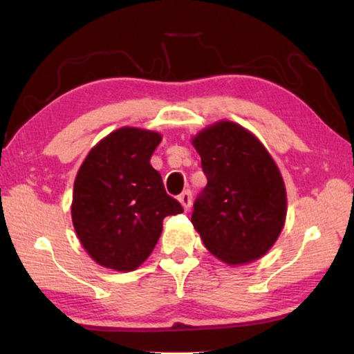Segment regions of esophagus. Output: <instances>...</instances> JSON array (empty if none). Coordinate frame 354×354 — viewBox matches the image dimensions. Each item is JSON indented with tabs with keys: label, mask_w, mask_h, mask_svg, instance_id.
<instances>
[{
	"label": "esophagus",
	"mask_w": 354,
	"mask_h": 354,
	"mask_svg": "<svg viewBox=\"0 0 354 354\" xmlns=\"http://www.w3.org/2000/svg\"><path fill=\"white\" fill-rule=\"evenodd\" d=\"M179 203H181L185 211H189L190 206H192V192L190 190H184L181 195H179Z\"/></svg>",
	"instance_id": "esophagus-1"
}]
</instances>
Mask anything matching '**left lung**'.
<instances>
[{
	"instance_id": "1",
	"label": "left lung",
	"mask_w": 354,
	"mask_h": 354,
	"mask_svg": "<svg viewBox=\"0 0 354 354\" xmlns=\"http://www.w3.org/2000/svg\"><path fill=\"white\" fill-rule=\"evenodd\" d=\"M192 142L207 178L192 214L205 247L231 266L259 259L286 220V187L277 164L253 134L232 122L215 123Z\"/></svg>"
}]
</instances>
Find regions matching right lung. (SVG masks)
<instances>
[{"label":"right lung","instance_id":"add662e5","mask_svg":"<svg viewBox=\"0 0 354 354\" xmlns=\"http://www.w3.org/2000/svg\"><path fill=\"white\" fill-rule=\"evenodd\" d=\"M159 143L153 131L120 128L92 148L77 171L71 218L100 266L136 270L158 243L162 220L183 212L149 164Z\"/></svg>","mask_w":354,"mask_h":354}]
</instances>
